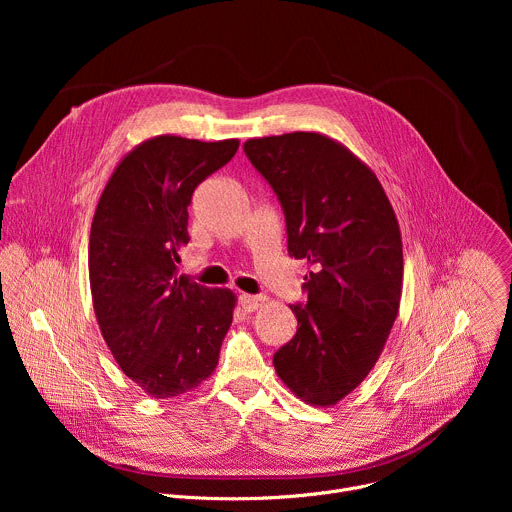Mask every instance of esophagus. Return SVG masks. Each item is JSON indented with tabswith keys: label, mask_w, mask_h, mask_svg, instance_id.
I'll return each mask as SVG.
<instances>
[{
	"label": "esophagus",
	"mask_w": 512,
	"mask_h": 512,
	"mask_svg": "<svg viewBox=\"0 0 512 512\" xmlns=\"http://www.w3.org/2000/svg\"><path fill=\"white\" fill-rule=\"evenodd\" d=\"M263 302H265L263 296H249V294H241L239 296V304H241V308L245 312H255Z\"/></svg>",
	"instance_id": "obj_1"
}]
</instances>
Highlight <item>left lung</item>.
<instances>
[{"mask_svg":"<svg viewBox=\"0 0 512 512\" xmlns=\"http://www.w3.org/2000/svg\"><path fill=\"white\" fill-rule=\"evenodd\" d=\"M243 150L281 204L289 257L310 263L308 300L289 306L298 332L273 367L304 401L334 405L375 367L399 312L395 212L377 176L326 135H271Z\"/></svg>","mask_w":512,"mask_h":512,"instance_id":"1","label":"left lung"}]
</instances>
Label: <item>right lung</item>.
<instances>
[{
  "label": "right lung",
  "instance_id": "1",
  "mask_svg": "<svg viewBox=\"0 0 512 512\" xmlns=\"http://www.w3.org/2000/svg\"><path fill=\"white\" fill-rule=\"evenodd\" d=\"M237 139L160 135L125 156L91 227L89 277L101 334L121 371L156 399L198 387L216 367L235 296L178 273L196 186L233 160Z\"/></svg>",
  "mask_w": 512,
  "mask_h": 512
}]
</instances>
